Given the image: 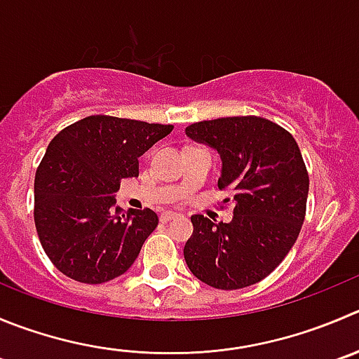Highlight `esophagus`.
<instances>
[{"instance_id": "obj_1", "label": "esophagus", "mask_w": 359, "mask_h": 359, "mask_svg": "<svg viewBox=\"0 0 359 359\" xmlns=\"http://www.w3.org/2000/svg\"><path fill=\"white\" fill-rule=\"evenodd\" d=\"M176 217H180V213H177V211H163V213L160 215V220L169 222V220H174Z\"/></svg>"}]
</instances>
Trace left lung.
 Returning a JSON list of instances; mask_svg holds the SVG:
<instances>
[{
  "mask_svg": "<svg viewBox=\"0 0 359 359\" xmlns=\"http://www.w3.org/2000/svg\"><path fill=\"white\" fill-rule=\"evenodd\" d=\"M185 134L217 149L218 189L233 192L234 203L229 224L194 215L183 248L187 266L215 289L257 284L284 261L302 231L309 197L302 151L287 130L257 116L194 123Z\"/></svg>",
  "mask_w": 359,
  "mask_h": 359,
  "instance_id": "obj_1",
  "label": "left lung"
}]
</instances>
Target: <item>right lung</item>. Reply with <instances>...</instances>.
<instances>
[{"label": "right lung", "mask_w": 359, "mask_h": 359, "mask_svg": "<svg viewBox=\"0 0 359 359\" xmlns=\"http://www.w3.org/2000/svg\"><path fill=\"white\" fill-rule=\"evenodd\" d=\"M172 125L88 116L47 146L35 174V225L43 252L63 275L104 284L134 264L158 225L153 210L123 211L114 194L139 176V156Z\"/></svg>", "instance_id": "obj_1"}]
</instances>
